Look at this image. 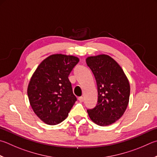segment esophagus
<instances>
[{
	"instance_id": "esophagus-1",
	"label": "esophagus",
	"mask_w": 157,
	"mask_h": 157,
	"mask_svg": "<svg viewBox=\"0 0 157 157\" xmlns=\"http://www.w3.org/2000/svg\"><path fill=\"white\" fill-rule=\"evenodd\" d=\"M78 99H79V101H81V102L84 101V99L83 97H79V98H78Z\"/></svg>"
}]
</instances>
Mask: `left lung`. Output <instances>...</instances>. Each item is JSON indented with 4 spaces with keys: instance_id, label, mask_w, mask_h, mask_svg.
<instances>
[{
    "instance_id": "8db88e82",
    "label": "left lung",
    "mask_w": 157,
    "mask_h": 157,
    "mask_svg": "<svg viewBox=\"0 0 157 157\" xmlns=\"http://www.w3.org/2000/svg\"><path fill=\"white\" fill-rule=\"evenodd\" d=\"M86 62L95 76L98 92V104L87 113L95 124L109 126L120 119L126 110L130 93L129 81L119 64L109 56H90Z\"/></svg>"
}]
</instances>
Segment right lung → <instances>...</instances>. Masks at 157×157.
Returning a JSON list of instances; mask_svg holds the SVG:
<instances>
[{
	"instance_id": "add662e5",
	"label": "right lung",
	"mask_w": 157,
	"mask_h": 157,
	"mask_svg": "<svg viewBox=\"0 0 157 157\" xmlns=\"http://www.w3.org/2000/svg\"><path fill=\"white\" fill-rule=\"evenodd\" d=\"M79 59L76 56L53 54L38 65L30 79L27 95L36 115L48 125L66 119L77 100L69 77Z\"/></svg>"
}]
</instances>
